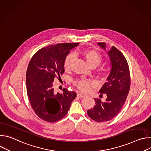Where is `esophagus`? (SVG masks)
<instances>
[{"instance_id": "34e87169", "label": "esophagus", "mask_w": 151, "mask_h": 151, "mask_svg": "<svg viewBox=\"0 0 151 151\" xmlns=\"http://www.w3.org/2000/svg\"><path fill=\"white\" fill-rule=\"evenodd\" d=\"M77 96H78V97H79V98H82V97H85V95L83 94H82V93H80V92H78V93H77Z\"/></svg>"}]
</instances>
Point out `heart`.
I'll return each instance as SVG.
<instances>
[{"label":"heart","instance_id":"b5f03b06","mask_svg":"<svg viewBox=\"0 0 151 151\" xmlns=\"http://www.w3.org/2000/svg\"><path fill=\"white\" fill-rule=\"evenodd\" d=\"M81 54L91 67L97 66L101 63L103 60L101 55L95 50H83L81 52ZM75 58V57L73 54H69L66 56L64 61V68L65 70L69 71L71 69ZM73 84L79 90L83 92L88 91L91 87L90 82L85 79H76L73 81Z\"/></svg>","mask_w":151,"mask_h":151}]
</instances>
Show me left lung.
Instances as JSON below:
<instances>
[{
  "label": "left lung",
  "instance_id": "1",
  "mask_svg": "<svg viewBox=\"0 0 151 151\" xmlns=\"http://www.w3.org/2000/svg\"><path fill=\"white\" fill-rule=\"evenodd\" d=\"M98 45L106 49V43L99 42ZM107 54L111 62V70L107 82L99 91L106 94L107 98L104 102L94 99V106L87 111L90 118L97 122L110 121L119 112L130 88V70L122 53L113 46Z\"/></svg>",
  "mask_w": 151,
  "mask_h": 151
}]
</instances>
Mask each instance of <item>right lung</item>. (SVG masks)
Wrapping results in <instances>:
<instances>
[{"label": "right lung", "instance_id": "add662e5", "mask_svg": "<svg viewBox=\"0 0 151 151\" xmlns=\"http://www.w3.org/2000/svg\"><path fill=\"white\" fill-rule=\"evenodd\" d=\"M79 43L51 45L40 49L32 57L26 72L27 96L32 109L42 119L54 122L65 116L76 93L63 88L55 93L53 82L64 72V61Z\"/></svg>", "mask_w": 151, "mask_h": 151}]
</instances>
